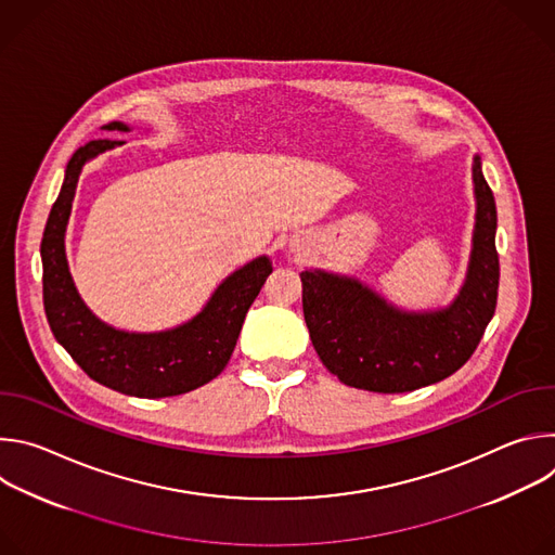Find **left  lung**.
Returning <instances> with one entry per match:
<instances>
[{
    "instance_id": "left-lung-1",
    "label": "left lung",
    "mask_w": 555,
    "mask_h": 555,
    "mask_svg": "<svg viewBox=\"0 0 555 555\" xmlns=\"http://www.w3.org/2000/svg\"><path fill=\"white\" fill-rule=\"evenodd\" d=\"M474 212L465 281L439 309L406 311L356 276L302 270V313L311 345L343 384L373 392H409L459 371L483 338L499 294L496 202L472 160Z\"/></svg>"
}]
</instances>
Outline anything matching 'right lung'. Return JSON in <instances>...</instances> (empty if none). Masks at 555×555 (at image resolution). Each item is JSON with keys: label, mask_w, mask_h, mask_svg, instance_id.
I'll return each mask as SVG.
<instances>
[{"label": "right lung", "mask_w": 555, "mask_h": 555, "mask_svg": "<svg viewBox=\"0 0 555 555\" xmlns=\"http://www.w3.org/2000/svg\"><path fill=\"white\" fill-rule=\"evenodd\" d=\"M103 131H129L109 122ZM116 140H92L76 149L65 167L43 240V307L56 343L99 384L133 398H171L217 377L240 338L250 305L272 272L270 257H257L225 276L191 321L165 332H125L103 323L83 302L65 257V230L83 167L114 149Z\"/></svg>", "instance_id": "obj_1"}]
</instances>
